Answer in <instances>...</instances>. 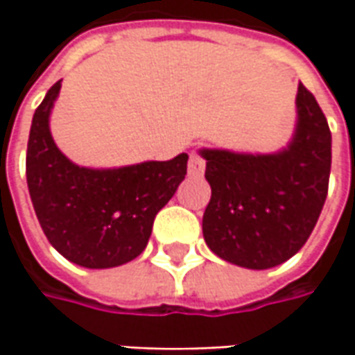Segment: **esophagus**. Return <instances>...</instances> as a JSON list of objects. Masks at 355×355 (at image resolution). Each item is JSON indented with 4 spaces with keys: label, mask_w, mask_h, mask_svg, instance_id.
I'll return each mask as SVG.
<instances>
[{
    "label": "esophagus",
    "mask_w": 355,
    "mask_h": 355,
    "mask_svg": "<svg viewBox=\"0 0 355 355\" xmlns=\"http://www.w3.org/2000/svg\"><path fill=\"white\" fill-rule=\"evenodd\" d=\"M203 170H205V159L199 156L198 152H191V154H189V166H187L189 175L198 178V175L203 173Z\"/></svg>",
    "instance_id": "obj_1"
}]
</instances>
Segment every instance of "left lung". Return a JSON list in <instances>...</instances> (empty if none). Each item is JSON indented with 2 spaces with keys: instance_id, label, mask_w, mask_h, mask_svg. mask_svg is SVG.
Listing matches in <instances>:
<instances>
[{
  "instance_id": "1",
  "label": "left lung",
  "mask_w": 355,
  "mask_h": 355,
  "mask_svg": "<svg viewBox=\"0 0 355 355\" xmlns=\"http://www.w3.org/2000/svg\"><path fill=\"white\" fill-rule=\"evenodd\" d=\"M211 199L203 239L231 265L265 270L302 249L328 196L332 134L312 92L298 85L293 138L268 154L201 148Z\"/></svg>"
}]
</instances>
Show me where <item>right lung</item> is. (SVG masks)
Masks as SVG:
<instances>
[{"instance_id": "obj_1", "label": "right lung", "mask_w": 355, "mask_h": 355, "mask_svg": "<svg viewBox=\"0 0 355 355\" xmlns=\"http://www.w3.org/2000/svg\"><path fill=\"white\" fill-rule=\"evenodd\" d=\"M61 80L35 110L27 142V187L49 243L71 263L112 268L146 249L157 211L187 173V154L170 162L87 168L71 162L51 134Z\"/></svg>"}]
</instances>
